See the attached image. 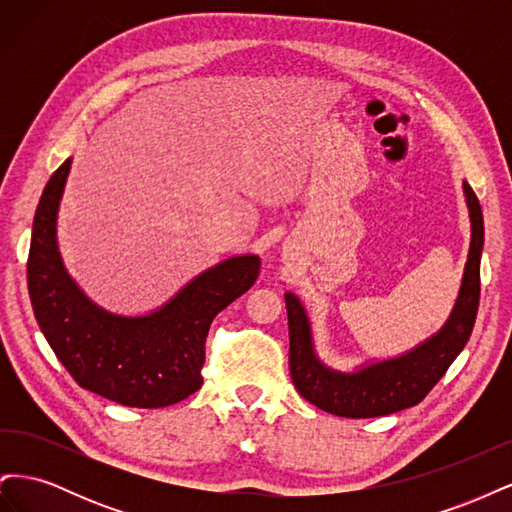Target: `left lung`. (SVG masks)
I'll return each instance as SVG.
<instances>
[{"instance_id":"8db88e82","label":"left lung","mask_w":512,"mask_h":512,"mask_svg":"<svg viewBox=\"0 0 512 512\" xmlns=\"http://www.w3.org/2000/svg\"><path fill=\"white\" fill-rule=\"evenodd\" d=\"M463 194L470 211L472 237L459 297L444 327L410 352L367 363L356 371L331 369L314 350L312 327L303 303L294 292H286L290 376L309 404L346 418H371L412 408L425 399L468 344L480 299V252L485 226L480 203L468 181H463Z\"/></svg>"}]
</instances>
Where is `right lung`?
Listing matches in <instances>:
<instances>
[{"label":"right lung","mask_w":512,"mask_h":512,"mask_svg":"<svg viewBox=\"0 0 512 512\" xmlns=\"http://www.w3.org/2000/svg\"><path fill=\"white\" fill-rule=\"evenodd\" d=\"M72 158L46 183L27 260L29 299L46 342L83 389L130 408H166L203 386L213 318L258 280L254 254L222 260L145 316H121L91 301L61 260L57 211Z\"/></svg>","instance_id":"1"}]
</instances>
